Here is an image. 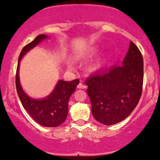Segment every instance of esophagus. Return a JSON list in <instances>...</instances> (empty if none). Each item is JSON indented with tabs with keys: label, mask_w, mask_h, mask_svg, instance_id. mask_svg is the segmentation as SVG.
<instances>
[{
	"label": "esophagus",
	"mask_w": 160,
	"mask_h": 160,
	"mask_svg": "<svg viewBox=\"0 0 160 160\" xmlns=\"http://www.w3.org/2000/svg\"><path fill=\"white\" fill-rule=\"evenodd\" d=\"M77 88H79V89H85V88H87V86L85 84H83V83H80L77 85Z\"/></svg>",
	"instance_id": "esophagus-1"
}]
</instances>
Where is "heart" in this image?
I'll list each match as a JSON object with an SVG mask.
<instances>
[{"instance_id":"obj_1","label":"heart","mask_w":160,"mask_h":160,"mask_svg":"<svg viewBox=\"0 0 160 160\" xmlns=\"http://www.w3.org/2000/svg\"><path fill=\"white\" fill-rule=\"evenodd\" d=\"M101 67H102V63H101V62H99V61L97 62L96 63L93 65V68H94L95 70H99V69L101 68Z\"/></svg>"}]
</instances>
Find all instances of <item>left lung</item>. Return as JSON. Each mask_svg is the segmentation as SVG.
I'll return each instance as SVG.
<instances>
[{"label":"left lung","instance_id":"1","mask_svg":"<svg viewBox=\"0 0 160 160\" xmlns=\"http://www.w3.org/2000/svg\"><path fill=\"white\" fill-rule=\"evenodd\" d=\"M143 59L131 42L122 65H114L86 80L93 116L105 125L126 118L138 104L142 92Z\"/></svg>","mask_w":160,"mask_h":160}]
</instances>
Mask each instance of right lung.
I'll return each instance as SVG.
<instances>
[{"label":"right lung","instance_id":"add662e5","mask_svg":"<svg viewBox=\"0 0 160 160\" xmlns=\"http://www.w3.org/2000/svg\"><path fill=\"white\" fill-rule=\"evenodd\" d=\"M46 35H39L25 46L21 52L16 71L15 83L18 95L24 108L31 117L39 125L45 127H57L63 123L68 114V102L71 94L75 91L78 79L72 81L59 80L53 91L44 99H33L24 92L19 80L18 70L21 59L29 50L42 40L47 38Z\"/></svg>","mask_w":160,"mask_h":160}]
</instances>
